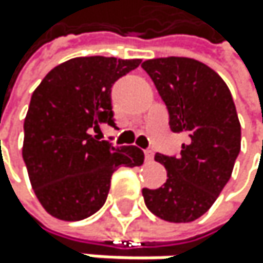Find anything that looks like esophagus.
<instances>
[{
    "label": "esophagus",
    "mask_w": 263,
    "mask_h": 263,
    "mask_svg": "<svg viewBox=\"0 0 263 263\" xmlns=\"http://www.w3.org/2000/svg\"><path fill=\"white\" fill-rule=\"evenodd\" d=\"M153 158H155V153L151 149H145V161H153Z\"/></svg>",
    "instance_id": "obj_1"
}]
</instances>
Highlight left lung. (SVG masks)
<instances>
[{"label":"left lung","mask_w":263,"mask_h":263,"mask_svg":"<svg viewBox=\"0 0 263 263\" xmlns=\"http://www.w3.org/2000/svg\"><path fill=\"white\" fill-rule=\"evenodd\" d=\"M142 67L167 107L170 129L187 136L178 156L155 155L167 181L142 189L145 205L164 221L191 222L206 213L230 180L241 145L237 108L224 80L197 60L155 58Z\"/></svg>","instance_id":"1"}]
</instances>
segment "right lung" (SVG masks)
Listing matches in <instances>:
<instances>
[{
  "label": "right lung",
  "mask_w": 263,
  "mask_h": 263,
  "mask_svg": "<svg viewBox=\"0 0 263 263\" xmlns=\"http://www.w3.org/2000/svg\"><path fill=\"white\" fill-rule=\"evenodd\" d=\"M140 60L80 57L61 63L34 89L25 118L23 161L47 213L63 221L95 215L118 167L143 164L137 146H115L93 130L115 127L112 86Z\"/></svg>",
  "instance_id": "obj_1"
}]
</instances>
